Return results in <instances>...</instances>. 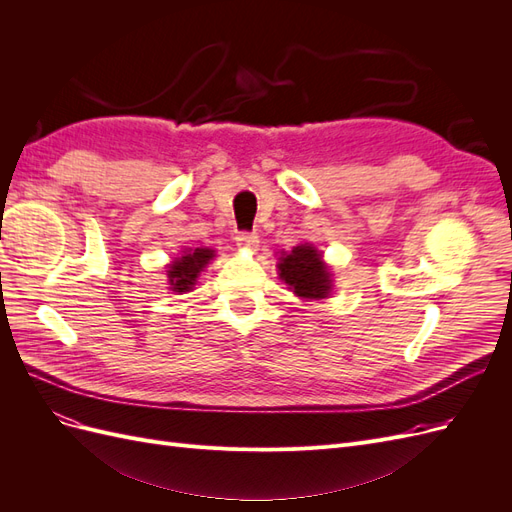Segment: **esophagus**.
Masks as SVG:
<instances>
[{
  "instance_id": "34e87169",
  "label": "esophagus",
  "mask_w": 512,
  "mask_h": 512,
  "mask_svg": "<svg viewBox=\"0 0 512 512\" xmlns=\"http://www.w3.org/2000/svg\"><path fill=\"white\" fill-rule=\"evenodd\" d=\"M258 235L256 232H241V235H237V245L243 247V250H250V252H256L258 250Z\"/></svg>"
}]
</instances>
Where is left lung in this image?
Returning a JSON list of instances; mask_svg holds the SVG:
<instances>
[{
  "label": "left lung",
  "instance_id": "1",
  "mask_svg": "<svg viewBox=\"0 0 512 512\" xmlns=\"http://www.w3.org/2000/svg\"><path fill=\"white\" fill-rule=\"evenodd\" d=\"M277 273H280V280L301 299L320 301L329 297L331 280L327 265L309 243L292 247L290 254L282 252Z\"/></svg>",
  "mask_w": 512,
  "mask_h": 512
}]
</instances>
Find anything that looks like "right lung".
<instances>
[{
	"label": "right lung",
	"mask_w": 512,
	"mask_h": 512,
	"mask_svg": "<svg viewBox=\"0 0 512 512\" xmlns=\"http://www.w3.org/2000/svg\"><path fill=\"white\" fill-rule=\"evenodd\" d=\"M213 256H215V252L209 250V247H196V250L188 247V254L177 258L173 265L168 267L170 271H166L173 292H177V294L192 292L200 271L209 265V260Z\"/></svg>",
	"instance_id": "obj_1"
}]
</instances>
